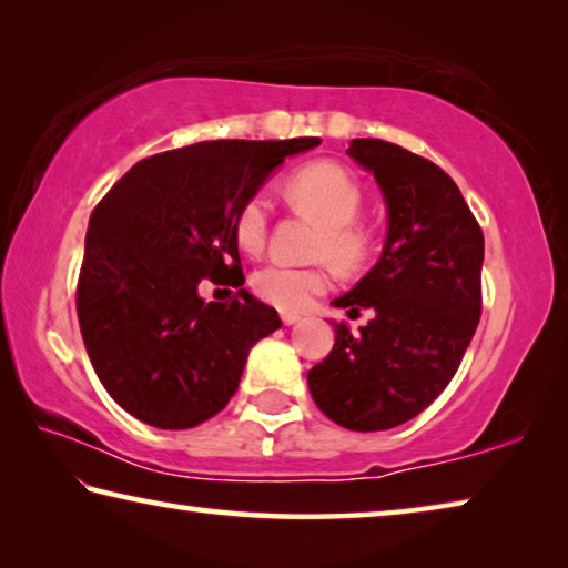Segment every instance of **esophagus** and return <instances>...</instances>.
Here are the masks:
<instances>
[{
	"label": "esophagus",
	"mask_w": 568,
	"mask_h": 568,
	"mask_svg": "<svg viewBox=\"0 0 568 568\" xmlns=\"http://www.w3.org/2000/svg\"><path fill=\"white\" fill-rule=\"evenodd\" d=\"M281 321H283L285 325H295V323H301V313H291V311H283V313H281Z\"/></svg>",
	"instance_id": "34e87169"
}]
</instances>
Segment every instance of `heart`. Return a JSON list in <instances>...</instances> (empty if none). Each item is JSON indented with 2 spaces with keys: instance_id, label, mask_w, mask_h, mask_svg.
Instances as JSON below:
<instances>
[{
  "instance_id": "obj_1",
  "label": "heart",
  "mask_w": 568,
  "mask_h": 568,
  "mask_svg": "<svg viewBox=\"0 0 568 568\" xmlns=\"http://www.w3.org/2000/svg\"><path fill=\"white\" fill-rule=\"evenodd\" d=\"M285 197L321 225L315 255L328 257L343 271L358 267L368 255L373 233L361 223L363 187L351 170L338 162H313L285 182ZM271 233V200L263 192L247 197L235 215V240L245 253H261ZM331 285L325 267H295L267 263L250 277V287L261 301L283 311H297Z\"/></svg>"
}]
</instances>
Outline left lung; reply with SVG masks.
<instances>
[{
  "instance_id": "obj_1",
  "label": "left lung",
  "mask_w": 568,
  "mask_h": 568,
  "mask_svg": "<svg viewBox=\"0 0 568 568\" xmlns=\"http://www.w3.org/2000/svg\"><path fill=\"white\" fill-rule=\"evenodd\" d=\"M348 155L373 172L388 207L378 263L333 301L373 318L361 333L335 325L328 358L307 371L325 416L351 430H388L434 403L480 321L484 233L454 180L386 140H353Z\"/></svg>"
}]
</instances>
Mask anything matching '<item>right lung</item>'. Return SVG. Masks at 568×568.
<instances>
[{"label": "right lung", "mask_w": 568, "mask_h": 568, "mask_svg": "<svg viewBox=\"0 0 568 568\" xmlns=\"http://www.w3.org/2000/svg\"><path fill=\"white\" fill-rule=\"evenodd\" d=\"M318 138L210 140L140 160L92 210L77 318L112 400L155 428L213 418L247 353L281 328L247 291L205 303L200 283H245L235 215L285 158Z\"/></svg>", "instance_id": "right-lung-1"}]
</instances>
